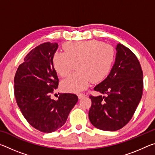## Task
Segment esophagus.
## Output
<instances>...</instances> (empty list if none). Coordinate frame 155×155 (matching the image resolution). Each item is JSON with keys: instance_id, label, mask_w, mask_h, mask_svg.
<instances>
[{"instance_id": "esophagus-1", "label": "esophagus", "mask_w": 155, "mask_h": 155, "mask_svg": "<svg viewBox=\"0 0 155 155\" xmlns=\"http://www.w3.org/2000/svg\"><path fill=\"white\" fill-rule=\"evenodd\" d=\"M86 95L85 94H83V93H79L78 94V98H83V97H85Z\"/></svg>"}]
</instances>
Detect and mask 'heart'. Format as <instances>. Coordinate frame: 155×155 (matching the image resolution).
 <instances>
[{"mask_svg": "<svg viewBox=\"0 0 155 155\" xmlns=\"http://www.w3.org/2000/svg\"><path fill=\"white\" fill-rule=\"evenodd\" d=\"M64 52H55L52 64L56 72L66 77L76 67L75 72L63 81V90L75 92L104 79L112 66L115 51L109 44L98 40L66 42L63 46Z\"/></svg>", "mask_w": 155, "mask_h": 155, "instance_id": "obj_1", "label": "heart"}]
</instances>
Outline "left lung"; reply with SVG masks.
<instances>
[{"mask_svg": "<svg viewBox=\"0 0 155 155\" xmlns=\"http://www.w3.org/2000/svg\"><path fill=\"white\" fill-rule=\"evenodd\" d=\"M114 66L105 79L94 87L104 96H90L89 118L98 129L115 131L132 118L143 93V72L135 54L118 44Z\"/></svg>", "mask_w": 155, "mask_h": 155, "instance_id": "obj_1", "label": "left lung"}]
</instances>
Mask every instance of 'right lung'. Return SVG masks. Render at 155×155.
Segmentation results:
<instances>
[{"label":"right lung","mask_w":155,"mask_h":155,"mask_svg":"<svg viewBox=\"0 0 155 155\" xmlns=\"http://www.w3.org/2000/svg\"><path fill=\"white\" fill-rule=\"evenodd\" d=\"M58 44L46 42L28 52L14 77V95L28 124L43 133L55 131L64 125L78 101L74 94H61L57 101L51 94L59 78L52 64Z\"/></svg>","instance_id":"right-lung-1"}]
</instances>
